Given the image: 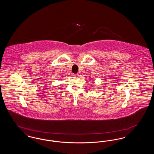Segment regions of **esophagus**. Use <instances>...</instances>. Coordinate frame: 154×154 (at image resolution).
<instances>
[{
    "mask_svg": "<svg viewBox=\"0 0 154 154\" xmlns=\"http://www.w3.org/2000/svg\"><path fill=\"white\" fill-rule=\"evenodd\" d=\"M72 75L73 77H77V76H79V74H73Z\"/></svg>",
    "mask_w": 154,
    "mask_h": 154,
    "instance_id": "1",
    "label": "esophagus"
}]
</instances>
